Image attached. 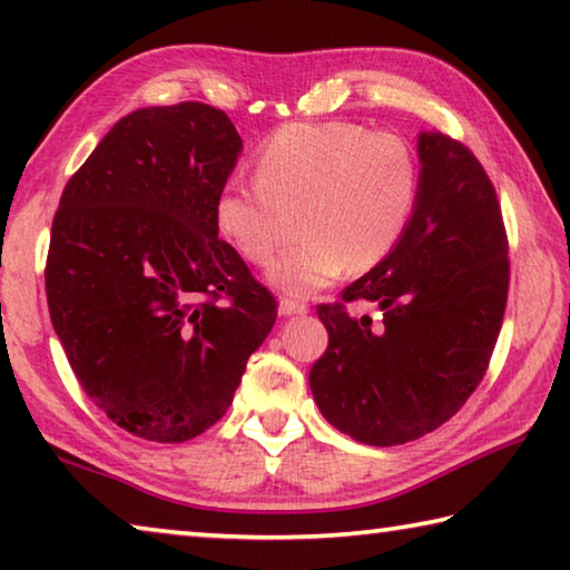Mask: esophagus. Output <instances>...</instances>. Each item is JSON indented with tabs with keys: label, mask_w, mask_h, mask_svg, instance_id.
<instances>
[{
	"label": "esophagus",
	"mask_w": 570,
	"mask_h": 570,
	"mask_svg": "<svg viewBox=\"0 0 570 570\" xmlns=\"http://www.w3.org/2000/svg\"><path fill=\"white\" fill-rule=\"evenodd\" d=\"M306 312H308V306L304 302H298V298L284 296L282 302H278V314L282 316H302Z\"/></svg>",
	"instance_id": "obj_1"
}]
</instances>
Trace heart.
<instances>
[{
    "instance_id": "1",
    "label": "heart",
    "mask_w": 570,
    "mask_h": 570,
    "mask_svg": "<svg viewBox=\"0 0 570 570\" xmlns=\"http://www.w3.org/2000/svg\"><path fill=\"white\" fill-rule=\"evenodd\" d=\"M422 168L410 140L354 122H292L256 153V178L220 186L218 234L246 262L266 266L298 214L302 244L268 282L288 294L330 286L344 268L370 272L394 254L420 204Z\"/></svg>"
}]
</instances>
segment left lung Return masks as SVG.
<instances>
[{"label":"left lung","instance_id":"1","mask_svg":"<svg viewBox=\"0 0 570 570\" xmlns=\"http://www.w3.org/2000/svg\"><path fill=\"white\" fill-rule=\"evenodd\" d=\"M417 153L422 190L407 236L316 312L330 346L308 372L314 402L374 448L428 435L468 402L508 302V236L485 168L442 132H420ZM354 301H374L383 316L352 317Z\"/></svg>","mask_w":570,"mask_h":570}]
</instances>
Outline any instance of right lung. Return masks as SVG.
Instances as JSON below:
<instances>
[{"label":"right lung","mask_w":570,"mask_h":570,"mask_svg":"<svg viewBox=\"0 0 570 570\" xmlns=\"http://www.w3.org/2000/svg\"><path fill=\"white\" fill-rule=\"evenodd\" d=\"M240 138L206 102L140 108L67 180L45 266L52 326L88 397L135 438L224 417L276 298L218 238Z\"/></svg>","instance_id":"obj_1"}]
</instances>
